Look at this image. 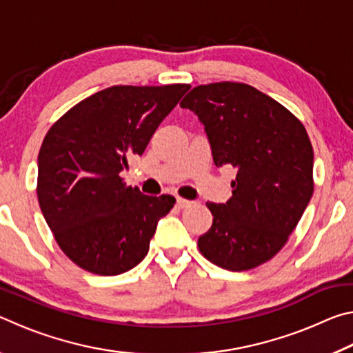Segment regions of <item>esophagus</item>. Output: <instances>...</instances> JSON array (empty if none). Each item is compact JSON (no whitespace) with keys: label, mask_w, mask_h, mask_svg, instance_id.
<instances>
[{"label":"esophagus","mask_w":353,"mask_h":353,"mask_svg":"<svg viewBox=\"0 0 353 353\" xmlns=\"http://www.w3.org/2000/svg\"><path fill=\"white\" fill-rule=\"evenodd\" d=\"M191 204H193V202L188 201V199L177 198V205H179V208H187V207H190Z\"/></svg>","instance_id":"esophagus-1"}]
</instances>
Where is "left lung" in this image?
Instances as JSON below:
<instances>
[{"instance_id": "1", "label": "left lung", "mask_w": 353, "mask_h": 353, "mask_svg": "<svg viewBox=\"0 0 353 353\" xmlns=\"http://www.w3.org/2000/svg\"><path fill=\"white\" fill-rule=\"evenodd\" d=\"M205 126L213 162L238 170L232 198L207 202L213 224L199 236L201 254L229 271L271 260L312 199L313 146L301 119L243 82L198 85L181 103Z\"/></svg>"}]
</instances>
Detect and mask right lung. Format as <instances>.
I'll use <instances>...</instances> for the list:
<instances>
[{
    "mask_svg": "<svg viewBox=\"0 0 353 353\" xmlns=\"http://www.w3.org/2000/svg\"><path fill=\"white\" fill-rule=\"evenodd\" d=\"M188 90V83L113 85L48 130L39 152V204L59 248L82 270L118 276L146 256L176 199L143 194L119 174Z\"/></svg>",
    "mask_w": 353,
    "mask_h": 353,
    "instance_id": "right-lung-1",
    "label": "right lung"
}]
</instances>
